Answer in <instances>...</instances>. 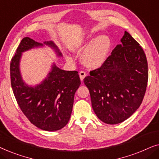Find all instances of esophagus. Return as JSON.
Listing matches in <instances>:
<instances>
[{"instance_id": "esophagus-1", "label": "esophagus", "mask_w": 159, "mask_h": 159, "mask_svg": "<svg viewBox=\"0 0 159 159\" xmlns=\"http://www.w3.org/2000/svg\"><path fill=\"white\" fill-rule=\"evenodd\" d=\"M79 75H80V80H81V81L83 82L84 78L86 77V72H84V71H80L79 73Z\"/></svg>"}]
</instances>
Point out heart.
Returning a JSON list of instances; mask_svg holds the SVG:
<instances>
[{
	"mask_svg": "<svg viewBox=\"0 0 159 159\" xmlns=\"http://www.w3.org/2000/svg\"><path fill=\"white\" fill-rule=\"evenodd\" d=\"M88 46L82 56V61L88 66L98 67L103 64L111 47V40L107 35H100L94 40L89 36L71 48L74 51L80 52Z\"/></svg>",
	"mask_w": 159,
	"mask_h": 159,
	"instance_id": "b5f03b06",
	"label": "heart"
}]
</instances>
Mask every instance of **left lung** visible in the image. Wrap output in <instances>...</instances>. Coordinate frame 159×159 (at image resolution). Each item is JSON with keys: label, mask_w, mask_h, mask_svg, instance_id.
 I'll return each instance as SVG.
<instances>
[{"label": "left lung", "mask_w": 159, "mask_h": 159, "mask_svg": "<svg viewBox=\"0 0 159 159\" xmlns=\"http://www.w3.org/2000/svg\"><path fill=\"white\" fill-rule=\"evenodd\" d=\"M148 69L140 44L128 33L98 69L84 79L95 114L104 123L125 121L140 107L146 91Z\"/></svg>", "instance_id": "left-lung-1"}]
</instances>
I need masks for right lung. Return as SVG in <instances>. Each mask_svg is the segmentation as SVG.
<instances>
[{
  "label": "right lung",
  "instance_id": "1",
  "mask_svg": "<svg viewBox=\"0 0 159 159\" xmlns=\"http://www.w3.org/2000/svg\"><path fill=\"white\" fill-rule=\"evenodd\" d=\"M43 44L52 48L61 56L53 41ZM43 43L26 37L21 40L10 64L11 88L23 114L37 127L45 131H56L64 127L70 119L74 97L81 82L77 71H64L53 64L47 77L38 85L28 86L21 78L19 62L21 53Z\"/></svg>",
  "mask_w": 159,
  "mask_h": 159
}]
</instances>
